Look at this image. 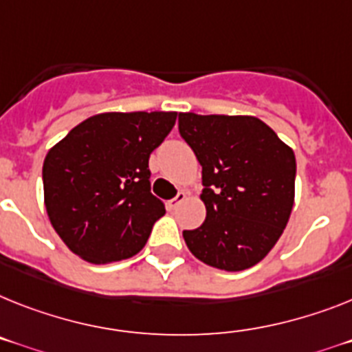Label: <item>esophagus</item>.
Instances as JSON below:
<instances>
[{
  "mask_svg": "<svg viewBox=\"0 0 352 352\" xmlns=\"http://www.w3.org/2000/svg\"><path fill=\"white\" fill-rule=\"evenodd\" d=\"M186 199H188V195H186L184 191H181V193L177 195L175 199H171L170 202H168V209H177V208H179V206H181L182 202H184Z\"/></svg>",
  "mask_w": 352,
  "mask_h": 352,
  "instance_id": "34e87169",
  "label": "esophagus"
}]
</instances>
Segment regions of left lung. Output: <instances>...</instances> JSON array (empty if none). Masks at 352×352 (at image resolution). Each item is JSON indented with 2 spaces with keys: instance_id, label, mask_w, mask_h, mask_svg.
Wrapping results in <instances>:
<instances>
[{
  "instance_id": "8db88e82",
  "label": "left lung",
  "mask_w": 352,
  "mask_h": 352,
  "mask_svg": "<svg viewBox=\"0 0 352 352\" xmlns=\"http://www.w3.org/2000/svg\"><path fill=\"white\" fill-rule=\"evenodd\" d=\"M179 132L202 166L206 220L184 241L209 267L240 272L281 238L295 199V153L254 116L179 114Z\"/></svg>"
}]
</instances>
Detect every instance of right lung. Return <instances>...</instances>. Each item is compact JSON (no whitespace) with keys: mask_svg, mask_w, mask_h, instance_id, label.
<instances>
[{"mask_svg":"<svg viewBox=\"0 0 352 352\" xmlns=\"http://www.w3.org/2000/svg\"><path fill=\"white\" fill-rule=\"evenodd\" d=\"M177 112H102L71 129L43 164L44 206L53 229L84 261H121L140 252L166 212L150 193V153Z\"/></svg>","mask_w":352,"mask_h":352,"instance_id":"obj_1","label":"right lung"}]
</instances>
